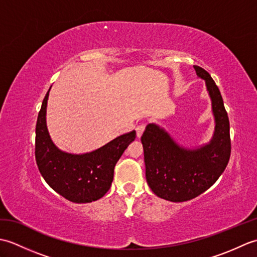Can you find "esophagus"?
Masks as SVG:
<instances>
[{"mask_svg":"<svg viewBox=\"0 0 257 257\" xmlns=\"http://www.w3.org/2000/svg\"><path fill=\"white\" fill-rule=\"evenodd\" d=\"M145 128H146L145 124H139L138 127L136 128V133H137V137H138V138H140L141 136H143V134H144V132H145Z\"/></svg>","mask_w":257,"mask_h":257,"instance_id":"1","label":"esophagus"}]
</instances>
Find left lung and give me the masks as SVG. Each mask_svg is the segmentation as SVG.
<instances>
[{
  "mask_svg": "<svg viewBox=\"0 0 257 257\" xmlns=\"http://www.w3.org/2000/svg\"><path fill=\"white\" fill-rule=\"evenodd\" d=\"M193 67L205 81L211 98L215 123L211 140L188 148L156 123L147 125L141 137L147 183L156 195L171 202L189 201L211 188L225 170L231 155L230 121L221 92L206 70Z\"/></svg>",
  "mask_w": 257,
  "mask_h": 257,
  "instance_id": "left-lung-1",
  "label": "left lung"
}]
</instances>
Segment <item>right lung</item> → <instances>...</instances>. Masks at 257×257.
Listing matches in <instances>:
<instances>
[{
    "mask_svg": "<svg viewBox=\"0 0 257 257\" xmlns=\"http://www.w3.org/2000/svg\"><path fill=\"white\" fill-rule=\"evenodd\" d=\"M47 94L36 122L35 158L42 177L50 187L74 203H89L102 198L110 189L113 169L136 132L124 134L105 146L86 154L63 151L53 143L46 123Z\"/></svg>",
    "mask_w": 257,
    "mask_h": 257,
    "instance_id": "obj_1",
    "label": "right lung"
}]
</instances>
